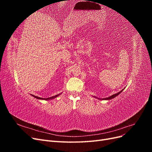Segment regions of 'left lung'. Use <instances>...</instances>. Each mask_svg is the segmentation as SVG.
I'll use <instances>...</instances> for the list:
<instances>
[{
    "label": "left lung",
    "mask_w": 152,
    "mask_h": 152,
    "mask_svg": "<svg viewBox=\"0 0 152 152\" xmlns=\"http://www.w3.org/2000/svg\"><path fill=\"white\" fill-rule=\"evenodd\" d=\"M123 90H124V89H122V90H121L120 92H118V93H117V94H113V95H112V96H109V97H108V98H97V97H96V96H93L94 98H97V99H100V100H110V99H113V98H115L116 96H117L119 94H121L122 92L123 91Z\"/></svg>",
    "instance_id": "1"
}]
</instances>
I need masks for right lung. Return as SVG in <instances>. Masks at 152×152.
Wrapping results in <instances>:
<instances>
[{
	"label": "right lung",
	"mask_w": 152,
	"mask_h": 152,
	"mask_svg": "<svg viewBox=\"0 0 152 152\" xmlns=\"http://www.w3.org/2000/svg\"><path fill=\"white\" fill-rule=\"evenodd\" d=\"M61 93L59 94H57L56 96H52V97H49V98H40V97H38V96H34V95H32L31 96H33V97H34L36 99H40V100H50V99H54L56 98V97H58V96H59V95H60Z\"/></svg>",
	"instance_id": "add662e5"
}]
</instances>
